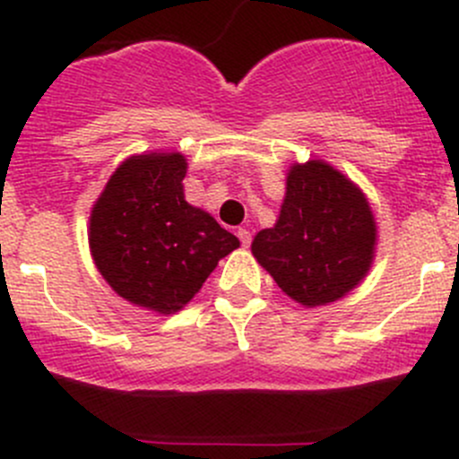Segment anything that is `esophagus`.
Listing matches in <instances>:
<instances>
[{"instance_id": "1", "label": "esophagus", "mask_w": 459, "mask_h": 459, "mask_svg": "<svg viewBox=\"0 0 459 459\" xmlns=\"http://www.w3.org/2000/svg\"><path fill=\"white\" fill-rule=\"evenodd\" d=\"M238 238H239V242H242V247H244V248L251 247V230H247V229H238Z\"/></svg>"}]
</instances>
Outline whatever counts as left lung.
Wrapping results in <instances>:
<instances>
[{
    "label": "left lung",
    "mask_w": 459,
    "mask_h": 459,
    "mask_svg": "<svg viewBox=\"0 0 459 459\" xmlns=\"http://www.w3.org/2000/svg\"><path fill=\"white\" fill-rule=\"evenodd\" d=\"M377 224L367 195L324 160L293 164L273 229L251 251L293 302L307 308L337 302L371 271Z\"/></svg>",
    "instance_id": "obj_1"
}]
</instances>
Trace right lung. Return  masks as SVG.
Listing matches in <instances>:
<instances>
[{
    "label": "right lung",
    "instance_id": "1",
    "mask_svg": "<svg viewBox=\"0 0 459 459\" xmlns=\"http://www.w3.org/2000/svg\"><path fill=\"white\" fill-rule=\"evenodd\" d=\"M186 157L178 151L131 155L92 204L88 247L110 289L135 307L173 316L217 262L239 247L211 212L184 197Z\"/></svg>",
    "mask_w": 459,
    "mask_h": 459
}]
</instances>
